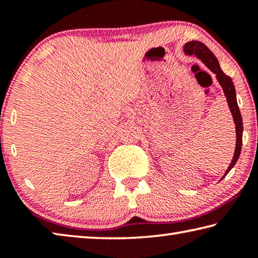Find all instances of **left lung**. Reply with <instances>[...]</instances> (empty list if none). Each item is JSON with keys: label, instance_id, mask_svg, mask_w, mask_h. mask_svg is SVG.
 I'll return each instance as SVG.
<instances>
[{"label": "left lung", "instance_id": "8db88e82", "mask_svg": "<svg viewBox=\"0 0 258 258\" xmlns=\"http://www.w3.org/2000/svg\"><path fill=\"white\" fill-rule=\"evenodd\" d=\"M184 52L186 54L197 55L198 58L202 60L214 74H215L218 83H220L222 89L224 91V94L229 103V108L231 110V113H232L233 116V120L235 124V133H237V143H235V151H234L233 159L231 161L228 171H226L224 175L226 176V174L231 171V168H232L235 165V163H237V160L240 156V152H241V145H242V118H241V113H240L238 103H237V98H235V89H234L233 82L231 80V77L225 75L223 73V71H222L220 67V63H218L216 56L213 54V52L209 50L204 43L198 42V41H192V42L186 43L184 46Z\"/></svg>", "mask_w": 258, "mask_h": 258}]
</instances>
